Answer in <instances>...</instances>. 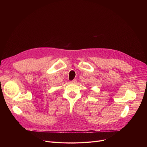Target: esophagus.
I'll use <instances>...</instances> for the list:
<instances>
[{"instance_id":"obj_1","label":"esophagus","mask_w":147,"mask_h":147,"mask_svg":"<svg viewBox=\"0 0 147 147\" xmlns=\"http://www.w3.org/2000/svg\"><path fill=\"white\" fill-rule=\"evenodd\" d=\"M70 82H71V83H76V79H74V80H71Z\"/></svg>"}]
</instances>
